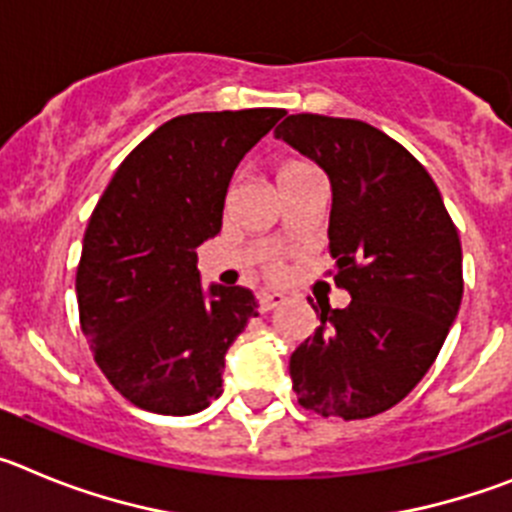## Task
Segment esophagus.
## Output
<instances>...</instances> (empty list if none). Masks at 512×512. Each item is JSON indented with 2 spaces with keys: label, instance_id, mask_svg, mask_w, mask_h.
<instances>
[{
  "label": "esophagus",
  "instance_id": "1",
  "mask_svg": "<svg viewBox=\"0 0 512 512\" xmlns=\"http://www.w3.org/2000/svg\"><path fill=\"white\" fill-rule=\"evenodd\" d=\"M279 305H284L282 292H261V295H259V307L264 312L274 310V307H279Z\"/></svg>",
  "mask_w": 512,
  "mask_h": 512
}]
</instances>
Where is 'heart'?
<instances>
[{
  "label": "heart",
  "instance_id": "obj_1",
  "mask_svg": "<svg viewBox=\"0 0 512 512\" xmlns=\"http://www.w3.org/2000/svg\"><path fill=\"white\" fill-rule=\"evenodd\" d=\"M300 171H315V169H312L310 164H305V161H287V164H284L282 169H279V176H284V174H300Z\"/></svg>",
  "mask_w": 512,
  "mask_h": 512
}]
</instances>
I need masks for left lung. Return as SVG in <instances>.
<instances>
[{
  "label": "left lung",
  "mask_w": 512,
  "mask_h": 512,
  "mask_svg": "<svg viewBox=\"0 0 512 512\" xmlns=\"http://www.w3.org/2000/svg\"><path fill=\"white\" fill-rule=\"evenodd\" d=\"M274 138L330 182L328 251L343 310L289 356L302 408L359 420L390 410L425 377L459 315L461 243L441 192L405 148L361 120L289 115Z\"/></svg>",
  "instance_id": "1"
}]
</instances>
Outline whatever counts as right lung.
I'll return each instance as SVG.
<instances>
[{"label":"right lung","instance_id":"add662e5","mask_svg":"<svg viewBox=\"0 0 512 512\" xmlns=\"http://www.w3.org/2000/svg\"><path fill=\"white\" fill-rule=\"evenodd\" d=\"M284 110L192 112L153 130L117 166L89 217L81 330L125 400L192 415L223 392L225 354L259 312L246 287L202 284L197 248L223 228L230 179Z\"/></svg>","mask_w":512,"mask_h":512}]
</instances>
